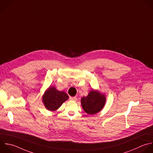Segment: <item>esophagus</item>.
I'll return each instance as SVG.
<instances>
[{"instance_id": "obj_1", "label": "esophagus", "mask_w": 153, "mask_h": 153, "mask_svg": "<svg viewBox=\"0 0 153 153\" xmlns=\"http://www.w3.org/2000/svg\"><path fill=\"white\" fill-rule=\"evenodd\" d=\"M69 99L71 100H74V101H75V100H76V97H75V96H74V97H69Z\"/></svg>"}]
</instances>
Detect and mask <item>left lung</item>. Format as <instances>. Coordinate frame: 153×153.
I'll use <instances>...</instances> for the list:
<instances>
[{"label":"left lung","instance_id":"8db88e82","mask_svg":"<svg viewBox=\"0 0 153 153\" xmlns=\"http://www.w3.org/2000/svg\"><path fill=\"white\" fill-rule=\"evenodd\" d=\"M106 97L97 90H91L87 96L81 99V105L84 111L90 115L100 112L105 106Z\"/></svg>","mask_w":153,"mask_h":153}]
</instances>
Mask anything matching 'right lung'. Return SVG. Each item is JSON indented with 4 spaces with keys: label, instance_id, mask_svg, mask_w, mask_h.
<instances>
[{
    "label": "right lung",
    "instance_id": "obj_1",
    "mask_svg": "<svg viewBox=\"0 0 153 153\" xmlns=\"http://www.w3.org/2000/svg\"><path fill=\"white\" fill-rule=\"evenodd\" d=\"M68 98L69 96L65 92L59 91L54 87H50L42 96V102L48 110L54 111Z\"/></svg>",
    "mask_w": 153,
    "mask_h": 153
}]
</instances>
